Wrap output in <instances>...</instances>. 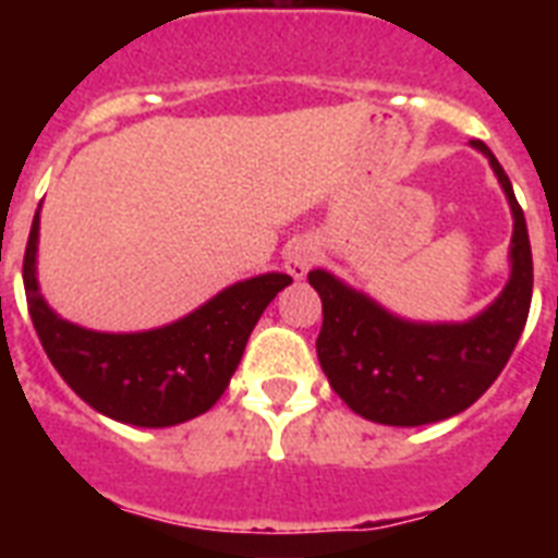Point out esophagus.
<instances>
[{
    "label": "esophagus",
    "mask_w": 558,
    "mask_h": 558,
    "mask_svg": "<svg viewBox=\"0 0 558 558\" xmlns=\"http://www.w3.org/2000/svg\"><path fill=\"white\" fill-rule=\"evenodd\" d=\"M315 260H318V248L310 240H292L283 252V266L295 280L306 278V271L313 269Z\"/></svg>",
    "instance_id": "esophagus-1"
}]
</instances>
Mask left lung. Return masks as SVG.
I'll use <instances>...</instances> for the list:
<instances>
[{
  "instance_id": "left-lung-1",
  "label": "left lung",
  "mask_w": 558,
  "mask_h": 558,
  "mask_svg": "<svg viewBox=\"0 0 558 558\" xmlns=\"http://www.w3.org/2000/svg\"><path fill=\"white\" fill-rule=\"evenodd\" d=\"M512 210L510 280L501 295L469 322H411L327 269L310 271L322 295L324 324L315 341L322 371L350 411L381 425H428L466 411L510 362L533 301V252L510 177L484 142Z\"/></svg>"
}]
</instances>
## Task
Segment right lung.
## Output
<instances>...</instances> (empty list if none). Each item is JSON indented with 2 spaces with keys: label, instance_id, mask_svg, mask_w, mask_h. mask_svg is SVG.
<instances>
[{
  "label": "right lung",
  "instance_id": "add662e5",
  "mask_svg": "<svg viewBox=\"0 0 558 558\" xmlns=\"http://www.w3.org/2000/svg\"><path fill=\"white\" fill-rule=\"evenodd\" d=\"M37 243L39 210L31 222L22 280L46 356L86 405L138 428H168L205 414L226 393L263 310L292 283L283 271H266L236 280L165 327L86 330L60 318L39 292Z\"/></svg>",
  "mask_w": 558,
  "mask_h": 558
}]
</instances>
